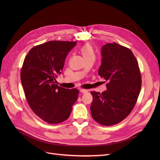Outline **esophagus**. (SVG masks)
Instances as JSON below:
<instances>
[{
	"instance_id": "esophagus-1",
	"label": "esophagus",
	"mask_w": 160,
	"mask_h": 160,
	"mask_svg": "<svg viewBox=\"0 0 160 160\" xmlns=\"http://www.w3.org/2000/svg\"><path fill=\"white\" fill-rule=\"evenodd\" d=\"M80 91L82 93H87L88 92V91L87 89H80Z\"/></svg>"
}]
</instances>
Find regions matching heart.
<instances>
[{
    "instance_id": "heart-1",
    "label": "heart",
    "mask_w": 160,
    "mask_h": 160,
    "mask_svg": "<svg viewBox=\"0 0 160 160\" xmlns=\"http://www.w3.org/2000/svg\"><path fill=\"white\" fill-rule=\"evenodd\" d=\"M80 52L86 61L90 60V59H93L95 60V54L93 48L90 45L85 44L84 45H83L80 48Z\"/></svg>"
}]
</instances>
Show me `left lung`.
I'll return each instance as SVG.
<instances>
[{"label":"left lung","mask_w":160,"mask_h":160,"mask_svg":"<svg viewBox=\"0 0 160 160\" xmlns=\"http://www.w3.org/2000/svg\"><path fill=\"white\" fill-rule=\"evenodd\" d=\"M102 63L98 75L108 81L107 90L91 91L93 119L104 126L123 121L137 102L141 88L138 62L131 50L116 43H108L101 49Z\"/></svg>","instance_id":"obj_1"}]
</instances>
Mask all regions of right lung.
Returning a JSON list of instances; mask_svg holds the SVG:
<instances>
[{
    "label": "right lung",
    "instance_id": "add662e5",
    "mask_svg": "<svg viewBox=\"0 0 160 160\" xmlns=\"http://www.w3.org/2000/svg\"><path fill=\"white\" fill-rule=\"evenodd\" d=\"M77 41H50L30 49L21 71L24 95L32 110L49 124L69 118L79 91L57 85L65 58Z\"/></svg>",
    "mask_w": 160,
    "mask_h": 160
}]
</instances>
